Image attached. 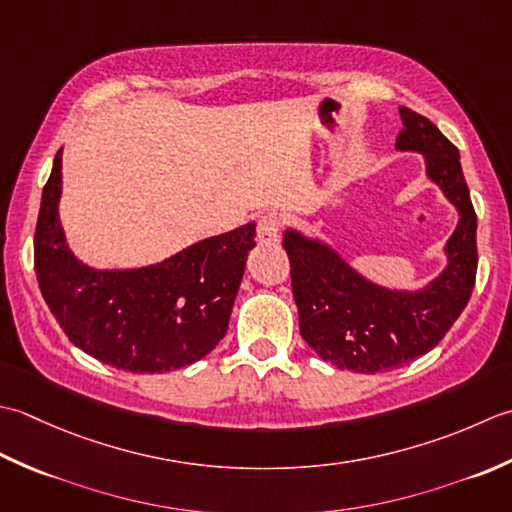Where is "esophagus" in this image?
Wrapping results in <instances>:
<instances>
[{
    "label": "esophagus",
    "mask_w": 512,
    "mask_h": 512,
    "mask_svg": "<svg viewBox=\"0 0 512 512\" xmlns=\"http://www.w3.org/2000/svg\"><path fill=\"white\" fill-rule=\"evenodd\" d=\"M280 229H283V216L276 212H267L258 216V241L260 243H276Z\"/></svg>",
    "instance_id": "esophagus-1"
}]
</instances>
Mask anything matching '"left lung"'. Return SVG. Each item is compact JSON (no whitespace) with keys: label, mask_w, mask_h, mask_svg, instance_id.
Returning <instances> with one entry per match:
<instances>
[{"label":"left lung","mask_w":512,"mask_h":512,"mask_svg":"<svg viewBox=\"0 0 512 512\" xmlns=\"http://www.w3.org/2000/svg\"><path fill=\"white\" fill-rule=\"evenodd\" d=\"M400 117L398 150L422 152L431 181L460 212L442 274L426 289L391 291L369 283L333 249L294 229H287L283 241L300 336L322 360L356 373L395 369L429 353L460 318L475 287L477 216L460 152L422 114L402 106Z\"/></svg>","instance_id":"1"}]
</instances>
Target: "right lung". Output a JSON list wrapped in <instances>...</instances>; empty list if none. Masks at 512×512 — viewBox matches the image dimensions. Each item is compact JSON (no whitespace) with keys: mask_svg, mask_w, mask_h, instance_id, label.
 <instances>
[{"mask_svg":"<svg viewBox=\"0 0 512 512\" xmlns=\"http://www.w3.org/2000/svg\"><path fill=\"white\" fill-rule=\"evenodd\" d=\"M59 194L61 150L41 194L35 271L68 340L132 373H163L205 358L227 333L256 225L205 238L159 265L99 271L68 249Z\"/></svg>","mask_w":512,"mask_h":512,"instance_id":"1","label":"right lung"}]
</instances>
